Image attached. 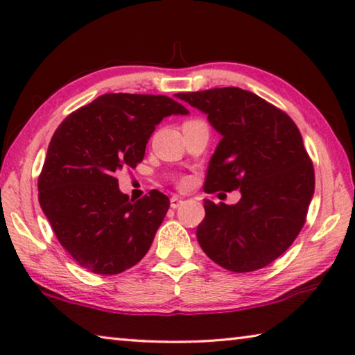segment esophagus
<instances>
[{
  "mask_svg": "<svg viewBox=\"0 0 355 355\" xmlns=\"http://www.w3.org/2000/svg\"><path fill=\"white\" fill-rule=\"evenodd\" d=\"M182 198H178V196H172L171 198V207L172 208H178L180 205H182Z\"/></svg>",
  "mask_w": 355,
  "mask_h": 355,
  "instance_id": "esophagus-1",
  "label": "esophagus"
}]
</instances>
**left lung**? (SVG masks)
Instances as JSON below:
<instances>
[{
  "label": "left lung",
  "mask_w": 355,
  "mask_h": 355,
  "mask_svg": "<svg viewBox=\"0 0 355 355\" xmlns=\"http://www.w3.org/2000/svg\"><path fill=\"white\" fill-rule=\"evenodd\" d=\"M221 134L204 189H240L234 205L205 199L198 241L230 272L267 267L305 224L314 194L313 162L295 123L257 94L237 87L178 93Z\"/></svg>",
  "instance_id": "1"
}]
</instances>
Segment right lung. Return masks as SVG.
Returning <instances> with one entry per match:
<instances>
[{
  "instance_id": "add662e5",
  "label": "right lung",
  "mask_w": 355,
  "mask_h": 355,
  "mask_svg": "<svg viewBox=\"0 0 355 355\" xmlns=\"http://www.w3.org/2000/svg\"><path fill=\"white\" fill-rule=\"evenodd\" d=\"M188 114L161 94L109 93L56 129L39 175V204L78 266L116 275L147 254L171 202L156 189L129 200L116 173L144 159L162 118Z\"/></svg>"
}]
</instances>
